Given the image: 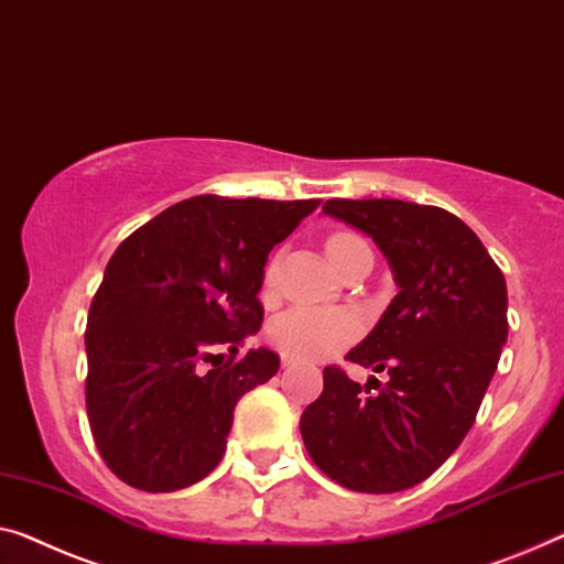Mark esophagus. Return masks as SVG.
<instances>
[{
	"mask_svg": "<svg viewBox=\"0 0 564 564\" xmlns=\"http://www.w3.org/2000/svg\"><path fill=\"white\" fill-rule=\"evenodd\" d=\"M296 362H299L296 357H289V355H283V357H281V365H283V367H293Z\"/></svg>",
	"mask_w": 564,
	"mask_h": 564,
	"instance_id": "34e87169",
	"label": "esophagus"
}]
</instances>
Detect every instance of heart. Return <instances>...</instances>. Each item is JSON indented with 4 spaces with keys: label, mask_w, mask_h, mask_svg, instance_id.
I'll return each mask as SVG.
<instances>
[{
    "label": "heart",
    "mask_w": 564,
    "mask_h": 564,
    "mask_svg": "<svg viewBox=\"0 0 564 564\" xmlns=\"http://www.w3.org/2000/svg\"><path fill=\"white\" fill-rule=\"evenodd\" d=\"M362 242L351 232H334L326 240V253L334 260L344 250ZM275 283V263L265 268L263 285L273 289ZM362 332L359 318L351 311L341 308H293L271 324V341L283 349L285 355L304 359H326L349 347Z\"/></svg>",
    "instance_id": "heart-1"
}]
</instances>
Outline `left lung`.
I'll return each instance as SVG.
<instances>
[{
	"instance_id": "left-lung-1",
	"label": "left lung",
	"mask_w": 564,
	"mask_h": 564,
	"mask_svg": "<svg viewBox=\"0 0 564 564\" xmlns=\"http://www.w3.org/2000/svg\"><path fill=\"white\" fill-rule=\"evenodd\" d=\"M324 215L375 240L398 296L347 359L388 372L380 392L324 369L301 438L336 484L394 494L458 448L507 344V281L476 232L448 209L402 199H329Z\"/></svg>"
}]
</instances>
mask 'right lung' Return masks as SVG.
<instances>
[{"label":"right lung","mask_w":564,"mask_h":564,"mask_svg":"<svg viewBox=\"0 0 564 564\" xmlns=\"http://www.w3.org/2000/svg\"><path fill=\"white\" fill-rule=\"evenodd\" d=\"M318 205L189 197L116 248L88 311L86 408L121 481L180 491L220 464L238 400L281 367L265 347L235 359L263 324L268 253Z\"/></svg>","instance_id":"add662e5"}]
</instances>
